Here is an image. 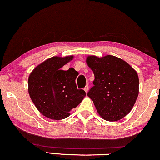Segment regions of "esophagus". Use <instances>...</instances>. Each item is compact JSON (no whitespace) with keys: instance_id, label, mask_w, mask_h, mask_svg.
Listing matches in <instances>:
<instances>
[{"instance_id":"34e87169","label":"esophagus","mask_w":160,"mask_h":160,"mask_svg":"<svg viewBox=\"0 0 160 160\" xmlns=\"http://www.w3.org/2000/svg\"><path fill=\"white\" fill-rule=\"evenodd\" d=\"M88 90H89V87H88V85H87L86 87H85V88H84V90L85 91V92H86V93L88 92Z\"/></svg>"}]
</instances>
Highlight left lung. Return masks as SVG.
I'll return each instance as SVG.
<instances>
[{"instance_id": "8db88e82", "label": "left lung", "mask_w": 160, "mask_h": 160, "mask_svg": "<svg viewBox=\"0 0 160 160\" xmlns=\"http://www.w3.org/2000/svg\"><path fill=\"white\" fill-rule=\"evenodd\" d=\"M86 62L95 76L88 93L97 112L108 121H119L133 108L139 94L138 72L115 56H88Z\"/></svg>"}]
</instances>
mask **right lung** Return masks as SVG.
Wrapping results in <instances>:
<instances>
[{"mask_svg": "<svg viewBox=\"0 0 160 160\" xmlns=\"http://www.w3.org/2000/svg\"><path fill=\"white\" fill-rule=\"evenodd\" d=\"M72 59L73 56L49 58L37 65L28 76L30 98L39 112L50 119L68 118L70 111L86 96V92L76 87L78 72L72 68L61 70Z\"/></svg>", "mask_w": 160, "mask_h": 160, "instance_id": "1", "label": "right lung"}]
</instances>
